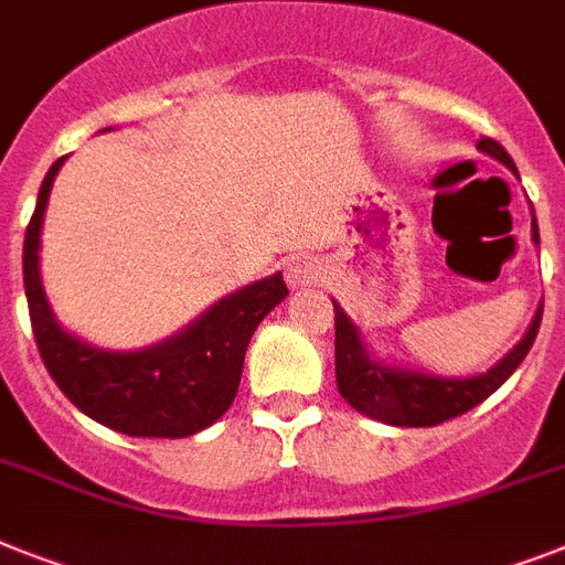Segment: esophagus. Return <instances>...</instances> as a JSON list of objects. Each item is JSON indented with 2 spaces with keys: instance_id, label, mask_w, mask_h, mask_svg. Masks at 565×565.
<instances>
[{
  "instance_id": "1",
  "label": "esophagus",
  "mask_w": 565,
  "mask_h": 565,
  "mask_svg": "<svg viewBox=\"0 0 565 565\" xmlns=\"http://www.w3.org/2000/svg\"><path fill=\"white\" fill-rule=\"evenodd\" d=\"M286 274L291 286H311L320 277V268L315 263H309V259H291L286 265Z\"/></svg>"
}]
</instances>
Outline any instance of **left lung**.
<instances>
[{
	"mask_svg": "<svg viewBox=\"0 0 565 565\" xmlns=\"http://www.w3.org/2000/svg\"><path fill=\"white\" fill-rule=\"evenodd\" d=\"M477 149H482V152H488V156L516 172L505 147L493 141V138L482 135L477 141ZM531 239L540 245L537 218H531ZM540 320H543V306L531 320L525 338L484 375L436 377L424 375V372L393 370V366H381V363L372 361L366 355V349H363L355 323L334 302V372H338V390L358 413L375 418V422L393 424V427H436V424L450 422V418L482 404L488 395L497 393L508 377L514 375L516 366L529 355V349L534 347Z\"/></svg>",
	"mask_w": 565,
	"mask_h": 565,
	"instance_id": "left-lung-1",
	"label": "left lung"
}]
</instances>
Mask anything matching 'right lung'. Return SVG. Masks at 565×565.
Wrapping results in <instances>:
<instances>
[{"label":"right lung","instance_id":"1","mask_svg":"<svg viewBox=\"0 0 565 565\" xmlns=\"http://www.w3.org/2000/svg\"><path fill=\"white\" fill-rule=\"evenodd\" d=\"M42 179L25 231L22 279L36 349L74 407L109 430L143 439H184L222 418L236 398L245 349L263 317L288 297L279 274L216 302L175 338L141 352H104L57 326L40 282V227L54 175Z\"/></svg>","mask_w":565,"mask_h":565}]
</instances>
